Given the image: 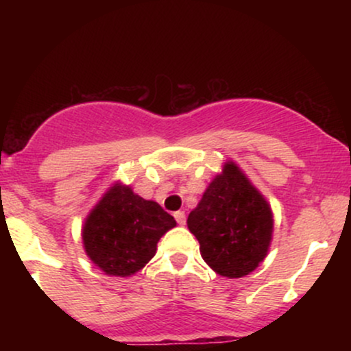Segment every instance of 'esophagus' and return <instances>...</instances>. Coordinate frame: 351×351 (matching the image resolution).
<instances>
[{
    "label": "esophagus",
    "instance_id": "obj_1",
    "mask_svg": "<svg viewBox=\"0 0 351 351\" xmlns=\"http://www.w3.org/2000/svg\"><path fill=\"white\" fill-rule=\"evenodd\" d=\"M175 219H176V223L180 224V226H183V224L186 223V216H184L183 211H176L175 213Z\"/></svg>",
    "mask_w": 351,
    "mask_h": 351
}]
</instances>
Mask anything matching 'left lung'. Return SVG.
<instances>
[{"mask_svg":"<svg viewBox=\"0 0 351 351\" xmlns=\"http://www.w3.org/2000/svg\"><path fill=\"white\" fill-rule=\"evenodd\" d=\"M186 223L204 263L229 279L256 271L272 241L271 204L234 162L224 163Z\"/></svg>","mask_w":351,"mask_h":351,"instance_id":"obj_1","label":"left lung"}]
</instances>
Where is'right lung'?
I'll return each mask as SVG.
<instances>
[{
    "mask_svg": "<svg viewBox=\"0 0 351 351\" xmlns=\"http://www.w3.org/2000/svg\"><path fill=\"white\" fill-rule=\"evenodd\" d=\"M175 226V217L158 203L115 183L86 217L84 249L107 276L130 277L155 256L160 237Z\"/></svg>",
    "mask_w": 351,
    "mask_h": 351,
    "instance_id": "1",
    "label": "right lung"
}]
</instances>
